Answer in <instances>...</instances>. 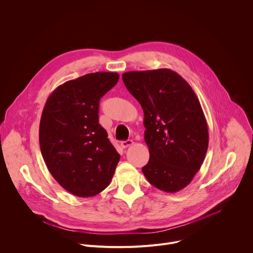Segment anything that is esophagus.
I'll return each instance as SVG.
<instances>
[{"label":"esophagus","instance_id":"obj_1","mask_svg":"<svg viewBox=\"0 0 253 253\" xmlns=\"http://www.w3.org/2000/svg\"><path fill=\"white\" fill-rule=\"evenodd\" d=\"M134 144V142L132 141V140H126V141H122L121 142V147L122 148H127V147H129V146H131V145H133Z\"/></svg>","mask_w":253,"mask_h":253}]
</instances>
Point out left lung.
Segmentation results:
<instances>
[{
	"label": "left lung",
	"mask_w": 253,
	"mask_h": 253,
	"mask_svg": "<svg viewBox=\"0 0 253 253\" xmlns=\"http://www.w3.org/2000/svg\"><path fill=\"white\" fill-rule=\"evenodd\" d=\"M122 79L144 112L150 157L143 174L162 191L185 188L208 148L207 122L196 94L170 69L126 72Z\"/></svg>",
	"instance_id": "left-lung-1"
}]
</instances>
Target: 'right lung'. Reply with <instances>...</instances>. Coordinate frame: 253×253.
I'll use <instances>...</instances> for the list:
<instances>
[{"label":"right lung","instance_id":"1","mask_svg":"<svg viewBox=\"0 0 253 253\" xmlns=\"http://www.w3.org/2000/svg\"><path fill=\"white\" fill-rule=\"evenodd\" d=\"M119 74L96 72L57 87L41 116L39 141L44 161L68 192L91 197L110 184L120 155L99 124L100 99Z\"/></svg>","mask_w":253,"mask_h":253}]
</instances>
